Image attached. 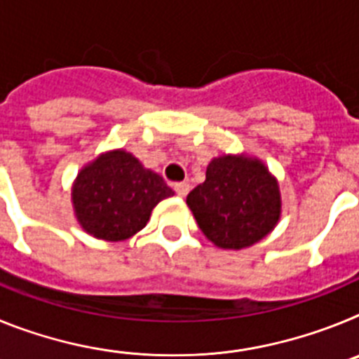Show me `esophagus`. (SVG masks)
I'll return each instance as SVG.
<instances>
[{"label":"esophagus","mask_w":359,"mask_h":359,"mask_svg":"<svg viewBox=\"0 0 359 359\" xmlns=\"http://www.w3.org/2000/svg\"><path fill=\"white\" fill-rule=\"evenodd\" d=\"M174 190H176V194L180 196V198H185V196L190 192V185L187 182L176 183V185H174Z\"/></svg>","instance_id":"34e87169"}]
</instances>
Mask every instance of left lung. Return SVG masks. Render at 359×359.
Instances as JSON below:
<instances>
[{
    "label": "left lung",
    "instance_id": "8db88e82",
    "mask_svg": "<svg viewBox=\"0 0 359 359\" xmlns=\"http://www.w3.org/2000/svg\"><path fill=\"white\" fill-rule=\"evenodd\" d=\"M187 205L208 241L243 250L264 239L280 219L278 183L261 160L223 154L207 167V180L187 196Z\"/></svg>",
    "mask_w": 359,
    "mask_h": 359
}]
</instances>
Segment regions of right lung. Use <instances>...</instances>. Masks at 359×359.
Instances as JSON below:
<instances>
[{
	"instance_id": "1",
	"label": "right lung",
	"mask_w": 359,
	"mask_h": 359,
	"mask_svg": "<svg viewBox=\"0 0 359 359\" xmlns=\"http://www.w3.org/2000/svg\"><path fill=\"white\" fill-rule=\"evenodd\" d=\"M174 196L160 174L145 169L122 149L100 154L73 183L72 201L79 224L102 241L129 239L147 224L152 208Z\"/></svg>"
}]
</instances>
